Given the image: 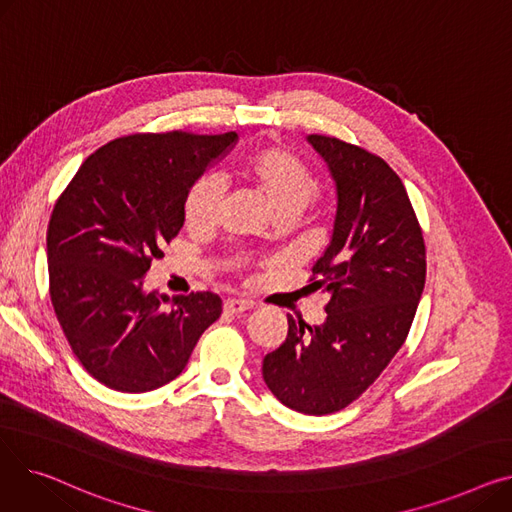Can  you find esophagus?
<instances>
[{
    "instance_id": "obj_1",
    "label": "esophagus",
    "mask_w": 512,
    "mask_h": 512,
    "mask_svg": "<svg viewBox=\"0 0 512 512\" xmlns=\"http://www.w3.org/2000/svg\"><path fill=\"white\" fill-rule=\"evenodd\" d=\"M251 307V303H247V301H238V299H226L224 301V311H228V313H242V311H247Z\"/></svg>"
}]
</instances>
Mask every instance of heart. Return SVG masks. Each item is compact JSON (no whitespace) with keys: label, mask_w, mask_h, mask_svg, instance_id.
Returning a JSON list of instances; mask_svg holds the SVG:
<instances>
[{"label":"heart","mask_w":512,"mask_h":512,"mask_svg":"<svg viewBox=\"0 0 512 512\" xmlns=\"http://www.w3.org/2000/svg\"><path fill=\"white\" fill-rule=\"evenodd\" d=\"M240 176L255 184L270 201L276 215H299L319 191L315 174L305 161L282 147L253 151L240 166ZM222 199V182L215 174H201L186 188L184 220L191 228H207L215 222Z\"/></svg>","instance_id":"1"}]
</instances>
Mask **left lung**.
Listing matches in <instances>:
<instances>
[{
    "label": "left lung",
    "mask_w": 512,
    "mask_h": 512,
    "mask_svg": "<svg viewBox=\"0 0 512 512\" xmlns=\"http://www.w3.org/2000/svg\"><path fill=\"white\" fill-rule=\"evenodd\" d=\"M336 182L330 245L311 290L330 294L326 321L288 315V336L263 359V380L292 411L330 415L357 400L405 344L425 286V242L407 188L378 155L309 134Z\"/></svg>",
    "instance_id": "left-lung-1"
}]
</instances>
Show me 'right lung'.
<instances>
[{
  "label": "right lung",
  "mask_w": 512,
  "mask_h": 512,
  "mask_svg": "<svg viewBox=\"0 0 512 512\" xmlns=\"http://www.w3.org/2000/svg\"><path fill=\"white\" fill-rule=\"evenodd\" d=\"M238 134H130L91 153L47 228L49 297L72 353L97 382L149 392L182 373L222 313L213 292H145L151 261L184 224V195Z\"/></svg>",
  "instance_id": "add662e5"
}]
</instances>
